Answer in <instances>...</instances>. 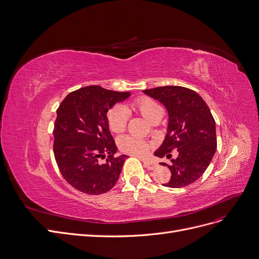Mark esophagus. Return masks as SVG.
Listing matches in <instances>:
<instances>
[{"label": "esophagus", "mask_w": 259, "mask_h": 259, "mask_svg": "<svg viewBox=\"0 0 259 259\" xmlns=\"http://www.w3.org/2000/svg\"><path fill=\"white\" fill-rule=\"evenodd\" d=\"M144 166L148 169H155L157 167V163L150 160H144Z\"/></svg>", "instance_id": "1"}]
</instances>
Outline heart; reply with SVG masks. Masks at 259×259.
Wrapping results in <instances>:
<instances>
[{"label": "heart", "instance_id": "1", "mask_svg": "<svg viewBox=\"0 0 259 259\" xmlns=\"http://www.w3.org/2000/svg\"><path fill=\"white\" fill-rule=\"evenodd\" d=\"M135 108L149 121L152 118H155L157 115L162 113V109L160 105L155 100L147 97H143L137 100V102L135 103ZM108 120L110 129L113 132H122L127 126L128 113L126 109L120 107V105H117V107H114L110 111ZM118 147L121 151L127 152V154L142 156L146 154L147 150L149 149V144L145 141H142L129 136H124L118 140Z\"/></svg>", "mask_w": 259, "mask_h": 259}]
</instances>
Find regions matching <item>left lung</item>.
I'll list each match as a JSON object with an SVG mask.
<instances>
[{
	"label": "left lung",
	"mask_w": 259,
	"mask_h": 259,
	"mask_svg": "<svg viewBox=\"0 0 259 259\" xmlns=\"http://www.w3.org/2000/svg\"><path fill=\"white\" fill-rule=\"evenodd\" d=\"M164 105L168 122L164 141L155 151L159 158L170 159V179L162 186L183 188L193 184L204 174L217 150L215 121L207 103L200 96L183 86H161L143 91ZM178 148L177 158L169 152Z\"/></svg>",
	"instance_id": "left-lung-1"
}]
</instances>
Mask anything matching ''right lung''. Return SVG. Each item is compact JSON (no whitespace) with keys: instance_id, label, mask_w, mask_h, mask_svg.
<instances>
[{"instance_id":"obj_1","label":"right lung","mask_w":259,"mask_h":259,"mask_svg":"<svg viewBox=\"0 0 259 259\" xmlns=\"http://www.w3.org/2000/svg\"><path fill=\"white\" fill-rule=\"evenodd\" d=\"M130 95L129 92L91 85L67 95L60 104L53 131V150L63 177L74 189L98 195L116 184L128 156H114L117 147L107 115L115 104L128 99Z\"/></svg>"}]
</instances>
